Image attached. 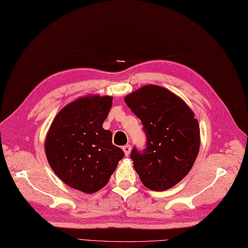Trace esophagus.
I'll list each match as a JSON object with an SVG mask.
<instances>
[{
    "mask_svg": "<svg viewBox=\"0 0 248 248\" xmlns=\"http://www.w3.org/2000/svg\"><path fill=\"white\" fill-rule=\"evenodd\" d=\"M123 151L124 152V155H125V156L130 155V152H131V145H130V144H125L124 147H123Z\"/></svg>",
    "mask_w": 248,
    "mask_h": 248,
    "instance_id": "obj_1",
    "label": "esophagus"
}]
</instances>
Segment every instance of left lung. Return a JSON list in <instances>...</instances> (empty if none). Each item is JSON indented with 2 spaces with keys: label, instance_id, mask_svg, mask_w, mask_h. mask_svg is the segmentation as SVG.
Returning a JSON list of instances; mask_svg holds the SVG:
<instances>
[{
  "label": "left lung",
  "instance_id": "obj_1",
  "mask_svg": "<svg viewBox=\"0 0 248 248\" xmlns=\"http://www.w3.org/2000/svg\"><path fill=\"white\" fill-rule=\"evenodd\" d=\"M124 101L147 134V149L131 153L142 185L156 192L173 187L188 174L199 153L195 113L178 95L157 85L137 89Z\"/></svg>",
  "mask_w": 248,
  "mask_h": 248
}]
</instances>
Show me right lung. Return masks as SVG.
Masks as SVG:
<instances>
[{"label":"right lung","instance_id":"obj_1","mask_svg":"<svg viewBox=\"0 0 248 248\" xmlns=\"http://www.w3.org/2000/svg\"><path fill=\"white\" fill-rule=\"evenodd\" d=\"M109 95H86L58 113L45 140L52 170L70 187L86 194L103 188L116 170L124 151L112 143L103 124L112 107Z\"/></svg>","mask_w":248,"mask_h":248}]
</instances>
